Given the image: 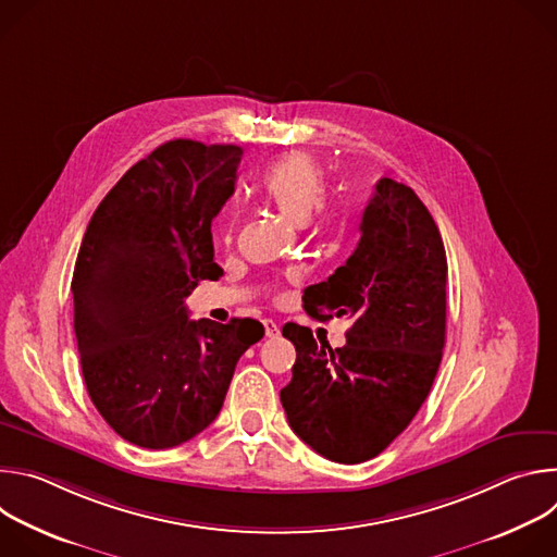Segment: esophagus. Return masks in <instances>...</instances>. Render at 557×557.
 I'll list each match as a JSON object with an SVG mask.
<instances>
[{"label": "esophagus", "mask_w": 557, "mask_h": 557, "mask_svg": "<svg viewBox=\"0 0 557 557\" xmlns=\"http://www.w3.org/2000/svg\"><path fill=\"white\" fill-rule=\"evenodd\" d=\"M264 335L267 337H277L280 335V326L273 322V320H264Z\"/></svg>", "instance_id": "obj_1"}]
</instances>
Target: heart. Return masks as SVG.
Wrapping results in <instances>:
<instances>
[{"label": "heart", "mask_w": 557, "mask_h": 557, "mask_svg": "<svg viewBox=\"0 0 557 557\" xmlns=\"http://www.w3.org/2000/svg\"><path fill=\"white\" fill-rule=\"evenodd\" d=\"M326 194L324 172L306 153H290L262 181L260 198L293 224H304Z\"/></svg>", "instance_id": "heart-1"}]
</instances>
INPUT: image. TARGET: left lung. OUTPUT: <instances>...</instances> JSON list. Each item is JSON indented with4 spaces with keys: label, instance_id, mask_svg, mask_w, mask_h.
<instances>
[{
    "label": "left lung",
    "instance_id": "obj_1",
    "mask_svg": "<svg viewBox=\"0 0 557 557\" xmlns=\"http://www.w3.org/2000/svg\"><path fill=\"white\" fill-rule=\"evenodd\" d=\"M352 256L304 290L310 317H350L346 346L286 324L297 359L280 392L293 432L335 462H363L399 436L428 399L445 346L447 258L438 226L404 183L381 178Z\"/></svg>",
    "mask_w": 557,
    "mask_h": 557
}]
</instances>
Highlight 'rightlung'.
<instances>
[{
	"label": "right lung",
	"instance_id": "obj_1",
	"mask_svg": "<svg viewBox=\"0 0 557 557\" xmlns=\"http://www.w3.org/2000/svg\"><path fill=\"white\" fill-rule=\"evenodd\" d=\"M243 149L176 138L125 172L78 249L74 335L90 399L125 441L176 447L211 425L256 320L191 322L185 297L218 280L211 220L235 191Z\"/></svg>",
	"mask_w": 557,
	"mask_h": 557
}]
</instances>
